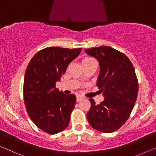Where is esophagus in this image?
Instances as JSON below:
<instances>
[{
  "label": "esophagus",
  "instance_id": "1",
  "mask_svg": "<svg viewBox=\"0 0 156 156\" xmlns=\"http://www.w3.org/2000/svg\"><path fill=\"white\" fill-rule=\"evenodd\" d=\"M83 99V97L81 96H78L77 97H76V102H79L80 101V100H82Z\"/></svg>",
  "mask_w": 156,
  "mask_h": 156
}]
</instances>
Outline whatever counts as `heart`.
Returning <instances> with one entry per match:
<instances>
[{"label": "heart", "mask_w": 156, "mask_h": 156, "mask_svg": "<svg viewBox=\"0 0 156 156\" xmlns=\"http://www.w3.org/2000/svg\"><path fill=\"white\" fill-rule=\"evenodd\" d=\"M96 60H95L93 58H91V57H85L82 60V65H87V64H89V63H91V62H95Z\"/></svg>", "instance_id": "1"}]
</instances>
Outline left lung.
I'll list each match as a JSON object with an SVG mask.
<instances>
[{"mask_svg":"<svg viewBox=\"0 0 156 156\" xmlns=\"http://www.w3.org/2000/svg\"><path fill=\"white\" fill-rule=\"evenodd\" d=\"M85 52L99 62L97 86L105 98L99 105L89 99L91 108L87 118L94 129L112 133L128 120L137 100L138 82L135 69L126 55L111 47L87 49Z\"/></svg>","mask_w":156,"mask_h":156,"instance_id":"1","label":"left lung"}]
</instances>
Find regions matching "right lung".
<instances>
[{"instance_id": "add662e5", "label": "right lung", "mask_w": 156, "mask_h": 156, "mask_svg": "<svg viewBox=\"0 0 156 156\" xmlns=\"http://www.w3.org/2000/svg\"><path fill=\"white\" fill-rule=\"evenodd\" d=\"M81 50L47 47L34 55L26 69L23 98L27 112L32 122L49 134L59 133L69 123L76 96L59 91L56 83Z\"/></svg>"}]
</instances>
